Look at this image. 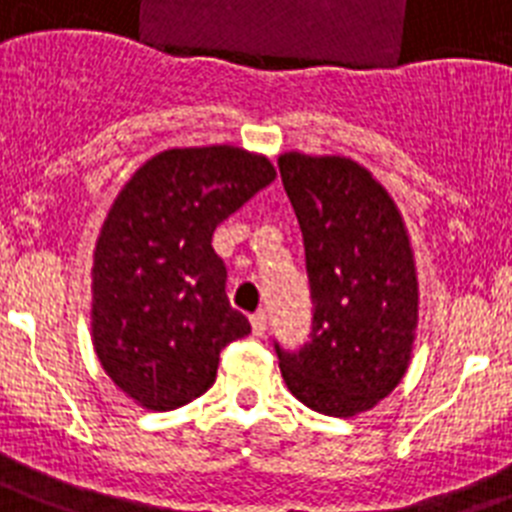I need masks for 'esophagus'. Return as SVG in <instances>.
I'll return each instance as SVG.
<instances>
[{
    "label": "esophagus",
    "instance_id": "34e87169",
    "mask_svg": "<svg viewBox=\"0 0 512 512\" xmlns=\"http://www.w3.org/2000/svg\"><path fill=\"white\" fill-rule=\"evenodd\" d=\"M252 333L255 336H265V330H268V315L265 312H257V315H252Z\"/></svg>",
    "mask_w": 512,
    "mask_h": 512
}]
</instances>
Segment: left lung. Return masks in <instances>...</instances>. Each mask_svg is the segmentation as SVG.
<instances>
[{
    "label": "left lung",
    "mask_w": 512,
    "mask_h": 512,
    "mask_svg": "<svg viewBox=\"0 0 512 512\" xmlns=\"http://www.w3.org/2000/svg\"><path fill=\"white\" fill-rule=\"evenodd\" d=\"M283 190L302 229L312 333L299 351L276 343L291 395L325 416L375 409L411 364L419 278L401 210L351 158L283 153Z\"/></svg>",
    "instance_id": "1"
}]
</instances>
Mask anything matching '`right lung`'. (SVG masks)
Instances as JSON below:
<instances>
[{
	"label": "right lung",
	"mask_w": 512,
	"mask_h": 512,
	"mask_svg": "<svg viewBox=\"0 0 512 512\" xmlns=\"http://www.w3.org/2000/svg\"><path fill=\"white\" fill-rule=\"evenodd\" d=\"M273 179V163L244 148H171L145 161L109 208L93 252V349L143 409L200 398L223 346L249 333L210 242Z\"/></svg>",
	"instance_id": "right-lung-1"
}]
</instances>
